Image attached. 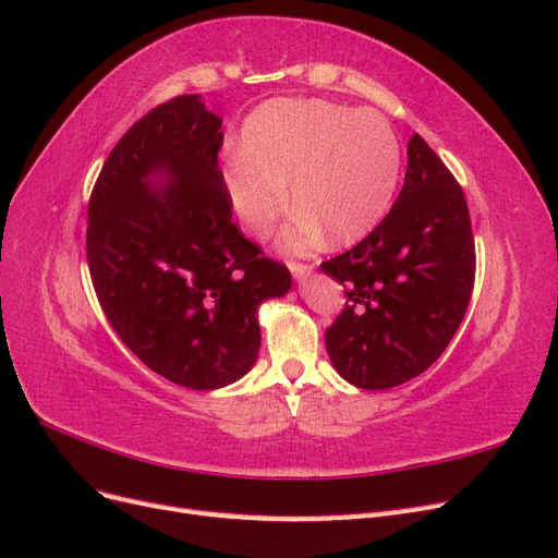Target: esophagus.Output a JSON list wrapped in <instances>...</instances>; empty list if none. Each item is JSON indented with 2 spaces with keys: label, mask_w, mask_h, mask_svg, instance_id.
Wrapping results in <instances>:
<instances>
[{
  "label": "esophagus",
  "mask_w": 558,
  "mask_h": 558,
  "mask_svg": "<svg viewBox=\"0 0 558 558\" xmlns=\"http://www.w3.org/2000/svg\"><path fill=\"white\" fill-rule=\"evenodd\" d=\"M291 272L295 277V281H305L312 277L314 265H305V263H291Z\"/></svg>",
  "instance_id": "obj_1"
}]
</instances>
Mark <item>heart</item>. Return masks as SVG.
I'll use <instances>...</instances> for the list:
<instances>
[{
	"instance_id": "obj_1",
	"label": "heart",
	"mask_w": 558,
	"mask_h": 558,
	"mask_svg": "<svg viewBox=\"0 0 558 558\" xmlns=\"http://www.w3.org/2000/svg\"><path fill=\"white\" fill-rule=\"evenodd\" d=\"M400 165V142L384 116L320 99H275L246 118L223 183L251 238L275 228L289 207V185L298 211L279 248L305 256L324 234L337 246L367 238L393 205Z\"/></svg>"
}]
</instances>
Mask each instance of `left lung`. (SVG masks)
<instances>
[{
	"instance_id": "8db88e82",
	"label": "left lung",
	"mask_w": 558,
	"mask_h": 558,
	"mask_svg": "<svg viewBox=\"0 0 558 558\" xmlns=\"http://www.w3.org/2000/svg\"><path fill=\"white\" fill-rule=\"evenodd\" d=\"M320 269L347 305L326 330L337 375L384 391L418 377L459 330L475 283V240L461 185L412 134L398 199L367 238Z\"/></svg>"
}]
</instances>
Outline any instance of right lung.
<instances>
[{"label":"right lung","mask_w":558,"mask_h":558,"mask_svg":"<svg viewBox=\"0 0 558 558\" xmlns=\"http://www.w3.org/2000/svg\"><path fill=\"white\" fill-rule=\"evenodd\" d=\"M221 118L199 95L170 99L113 146L88 202L86 253L99 305L123 344L195 391L258 361V307L291 272L232 223Z\"/></svg>","instance_id":"add662e5"}]
</instances>
